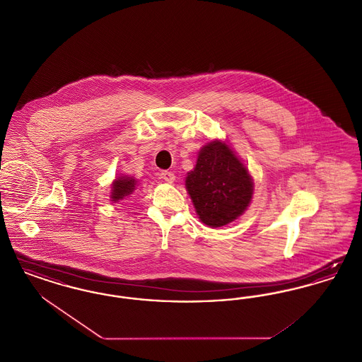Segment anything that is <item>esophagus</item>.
<instances>
[{"label":"esophagus","mask_w":362,"mask_h":362,"mask_svg":"<svg viewBox=\"0 0 362 362\" xmlns=\"http://www.w3.org/2000/svg\"><path fill=\"white\" fill-rule=\"evenodd\" d=\"M161 177L167 182V183H173L175 182V175L171 171H163Z\"/></svg>","instance_id":"obj_1"}]
</instances>
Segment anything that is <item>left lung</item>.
Returning <instances> with one entry per match:
<instances>
[{"mask_svg": "<svg viewBox=\"0 0 362 362\" xmlns=\"http://www.w3.org/2000/svg\"><path fill=\"white\" fill-rule=\"evenodd\" d=\"M186 189L199 220L211 228L232 223L251 204L254 182L235 152L218 139L206 144L187 173Z\"/></svg>", "mask_w": 362, "mask_h": 362, "instance_id": "obj_1", "label": "left lung"}]
</instances>
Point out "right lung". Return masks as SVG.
<instances>
[{
    "instance_id": "obj_1",
    "label": "right lung",
    "mask_w": 362,
    "mask_h": 362,
    "mask_svg": "<svg viewBox=\"0 0 362 362\" xmlns=\"http://www.w3.org/2000/svg\"><path fill=\"white\" fill-rule=\"evenodd\" d=\"M137 180L134 177L130 176H121L117 177L112 182V189H111V201L114 202H119L122 199H124L126 197L132 195L133 191L136 189Z\"/></svg>"
}]
</instances>
